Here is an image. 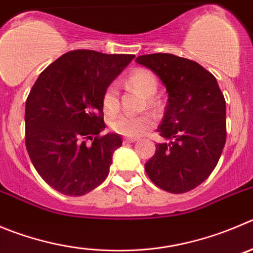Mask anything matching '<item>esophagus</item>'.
Masks as SVG:
<instances>
[{"label": "esophagus", "mask_w": 253, "mask_h": 253, "mask_svg": "<svg viewBox=\"0 0 253 253\" xmlns=\"http://www.w3.org/2000/svg\"><path fill=\"white\" fill-rule=\"evenodd\" d=\"M137 141V138H133V137H125L124 138V143H133Z\"/></svg>", "instance_id": "obj_1"}]
</instances>
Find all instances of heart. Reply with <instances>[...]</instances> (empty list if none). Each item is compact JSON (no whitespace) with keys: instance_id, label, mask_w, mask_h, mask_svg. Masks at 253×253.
<instances>
[{"instance_id":"1","label":"heart","mask_w":253,"mask_h":253,"mask_svg":"<svg viewBox=\"0 0 253 253\" xmlns=\"http://www.w3.org/2000/svg\"><path fill=\"white\" fill-rule=\"evenodd\" d=\"M127 82L132 87L140 91L145 96L147 101V106L150 108H157L159 103L152 97L159 88L157 79L151 71L145 68H137L133 70L128 75ZM102 108L107 115L112 116L119 112L120 110V97L119 88L115 84H108L102 93L101 98ZM153 119L150 113H142V115H121L113 119L110 122V128L116 133L125 136V137H138L141 134L146 133L148 129L152 128Z\"/></svg>"}]
</instances>
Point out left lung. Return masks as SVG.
<instances>
[{"label": "left lung", "mask_w": 253, "mask_h": 253, "mask_svg": "<svg viewBox=\"0 0 253 253\" xmlns=\"http://www.w3.org/2000/svg\"><path fill=\"white\" fill-rule=\"evenodd\" d=\"M138 65L159 76L169 93L159 143L145 165L150 180L171 193L201 185L226 142V101L217 80L201 65L171 53L138 56Z\"/></svg>", "instance_id": "1"}]
</instances>
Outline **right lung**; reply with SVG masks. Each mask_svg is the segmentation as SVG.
<instances>
[{
	"label": "right lung",
	"mask_w": 253,
	"mask_h": 253,
	"mask_svg": "<svg viewBox=\"0 0 253 253\" xmlns=\"http://www.w3.org/2000/svg\"><path fill=\"white\" fill-rule=\"evenodd\" d=\"M133 58L70 51L35 82L26 101V148L40 176L58 192L84 196L106 180L122 138L98 136L106 127L101 98Z\"/></svg>",
	"instance_id": "1"
}]
</instances>
